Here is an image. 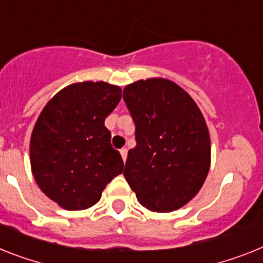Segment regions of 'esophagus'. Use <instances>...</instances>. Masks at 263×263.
Segmentation results:
<instances>
[{"instance_id":"1","label":"esophagus","mask_w":263,"mask_h":263,"mask_svg":"<svg viewBox=\"0 0 263 263\" xmlns=\"http://www.w3.org/2000/svg\"><path fill=\"white\" fill-rule=\"evenodd\" d=\"M120 155H121V158H123V160H127V155H128V149L127 148H121L120 149Z\"/></svg>"}]
</instances>
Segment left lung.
Returning <instances> with one entry per match:
<instances>
[{
	"label": "left lung",
	"mask_w": 263,
	"mask_h": 263,
	"mask_svg": "<svg viewBox=\"0 0 263 263\" xmlns=\"http://www.w3.org/2000/svg\"><path fill=\"white\" fill-rule=\"evenodd\" d=\"M123 99L135 123L124 178L151 211L178 210L199 193L210 170L206 121L186 90L167 79L132 83Z\"/></svg>",
	"instance_id": "obj_1"
}]
</instances>
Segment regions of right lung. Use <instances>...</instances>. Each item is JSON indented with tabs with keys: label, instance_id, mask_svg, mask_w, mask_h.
I'll return each instance as SVG.
<instances>
[{
	"label": "right lung",
	"instance_id": "obj_1",
	"mask_svg": "<svg viewBox=\"0 0 263 263\" xmlns=\"http://www.w3.org/2000/svg\"><path fill=\"white\" fill-rule=\"evenodd\" d=\"M121 99L120 87L104 81L68 85L48 101L30 138L36 183L65 210H85L100 200L123 159L104 125Z\"/></svg>",
	"mask_w": 263,
	"mask_h": 263
}]
</instances>
